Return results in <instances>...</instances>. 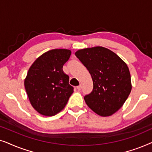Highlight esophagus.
Listing matches in <instances>:
<instances>
[{
    "mask_svg": "<svg viewBox=\"0 0 152 152\" xmlns=\"http://www.w3.org/2000/svg\"><path fill=\"white\" fill-rule=\"evenodd\" d=\"M77 89L78 91H80L81 89H82V85H79L78 86H77Z\"/></svg>",
    "mask_w": 152,
    "mask_h": 152,
    "instance_id": "1",
    "label": "esophagus"
}]
</instances>
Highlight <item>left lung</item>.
Masks as SVG:
<instances>
[{
  "mask_svg": "<svg viewBox=\"0 0 152 152\" xmlns=\"http://www.w3.org/2000/svg\"><path fill=\"white\" fill-rule=\"evenodd\" d=\"M75 55L92 77L93 90L84 96L86 104L103 117L115 113L132 91L127 65L113 52L101 46L80 50Z\"/></svg>",
  "mask_w": 152,
  "mask_h": 152,
  "instance_id": "8db88e82",
  "label": "left lung"
}]
</instances>
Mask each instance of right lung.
Listing matches in <instances>:
<instances>
[{
	"label": "right lung",
	"instance_id": "1",
	"mask_svg": "<svg viewBox=\"0 0 152 152\" xmlns=\"http://www.w3.org/2000/svg\"><path fill=\"white\" fill-rule=\"evenodd\" d=\"M70 55L69 50H51L37 58L28 70L25 88L31 104L41 115H56L73 93L69 77L62 69Z\"/></svg>",
	"mask_w": 152,
	"mask_h": 152
}]
</instances>
